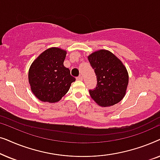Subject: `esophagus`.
I'll list each match as a JSON object with an SVG mask.
<instances>
[{
    "label": "esophagus",
    "instance_id": "1",
    "mask_svg": "<svg viewBox=\"0 0 160 160\" xmlns=\"http://www.w3.org/2000/svg\"><path fill=\"white\" fill-rule=\"evenodd\" d=\"M76 79H77L78 81H82L83 77H82V76H78L77 78H76Z\"/></svg>",
    "mask_w": 160,
    "mask_h": 160
}]
</instances>
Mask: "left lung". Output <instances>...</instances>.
<instances>
[{"label": "left lung", "instance_id": "obj_1", "mask_svg": "<svg viewBox=\"0 0 160 160\" xmlns=\"http://www.w3.org/2000/svg\"><path fill=\"white\" fill-rule=\"evenodd\" d=\"M97 76V86L89 90L94 101L102 107L118 103L125 95L129 82L128 70L108 50L100 49L87 57Z\"/></svg>", "mask_w": 160, "mask_h": 160}]
</instances>
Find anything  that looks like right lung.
I'll return each mask as SVG.
<instances>
[{"mask_svg": "<svg viewBox=\"0 0 160 160\" xmlns=\"http://www.w3.org/2000/svg\"><path fill=\"white\" fill-rule=\"evenodd\" d=\"M66 54L61 48H49L30 65L28 71L30 89L41 101L50 103L60 101L76 81L63 65Z\"/></svg>", "mask_w": 160, "mask_h": 160, "instance_id": "1", "label": "right lung"}]
</instances>
